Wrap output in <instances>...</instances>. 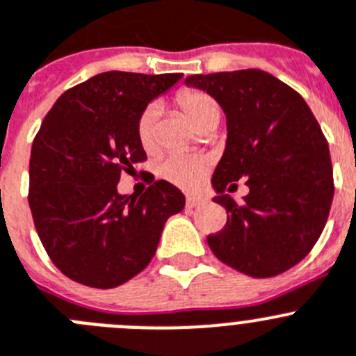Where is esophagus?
Instances as JSON below:
<instances>
[{
  "instance_id": "1",
  "label": "esophagus",
  "mask_w": 356,
  "mask_h": 356,
  "mask_svg": "<svg viewBox=\"0 0 356 356\" xmlns=\"http://www.w3.org/2000/svg\"><path fill=\"white\" fill-rule=\"evenodd\" d=\"M208 203L207 195H200V194H188L187 195V207L188 208H197L203 207V204Z\"/></svg>"
}]
</instances>
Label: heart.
<instances>
[{
    "label": "heart",
    "instance_id": "1",
    "mask_svg": "<svg viewBox=\"0 0 356 356\" xmlns=\"http://www.w3.org/2000/svg\"><path fill=\"white\" fill-rule=\"evenodd\" d=\"M180 104L195 125H200L211 114H220L218 104L204 91H184L180 93ZM156 116H159V106L149 104L138 120V138L145 149H152L155 145ZM208 169H210V162L207 156L188 152L169 153L159 165V172L162 178L184 188L197 187L207 176Z\"/></svg>",
    "mask_w": 356,
    "mask_h": 356
}]
</instances>
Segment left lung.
Listing matches in <instances>:
<instances>
[{
    "label": "left lung",
    "mask_w": 356,
    "mask_h": 356,
    "mask_svg": "<svg viewBox=\"0 0 356 356\" xmlns=\"http://www.w3.org/2000/svg\"><path fill=\"white\" fill-rule=\"evenodd\" d=\"M226 114L227 139L211 178L227 222L208 245L250 277H273L304 259L327 224L334 200L330 149L305 100L257 68L195 74L185 79ZM248 178L238 205L225 191Z\"/></svg>",
    "instance_id": "obj_1"
}]
</instances>
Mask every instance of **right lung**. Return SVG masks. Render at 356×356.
Instances as JSON below:
<instances>
[{"mask_svg": "<svg viewBox=\"0 0 356 356\" xmlns=\"http://www.w3.org/2000/svg\"><path fill=\"white\" fill-rule=\"evenodd\" d=\"M184 74L111 70L65 91L42 122L29 159V208L42 245L68 279L111 289L148 266L185 195L165 180L118 192L145 161L138 120Z\"/></svg>", "mask_w": 356, "mask_h": 356, "instance_id": "1", "label": "right lung"}]
</instances>
